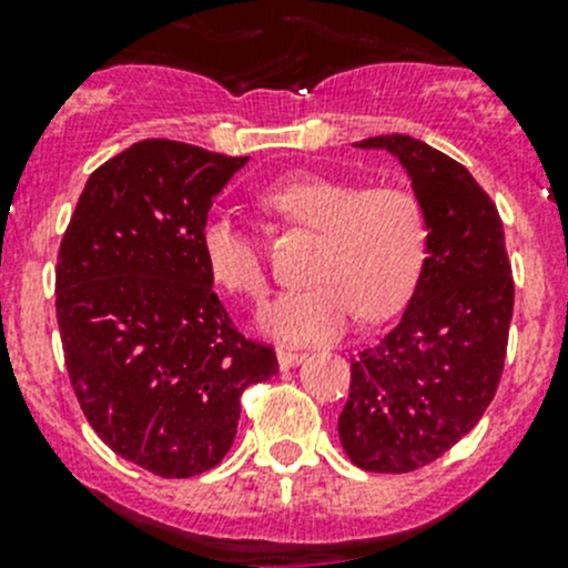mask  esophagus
Wrapping results in <instances>:
<instances>
[{
    "mask_svg": "<svg viewBox=\"0 0 568 568\" xmlns=\"http://www.w3.org/2000/svg\"><path fill=\"white\" fill-rule=\"evenodd\" d=\"M305 359V354L302 352H291V348H277V365L280 368H296V365Z\"/></svg>",
    "mask_w": 568,
    "mask_h": 568,
    "instance_id": "obj_1",
    "label": "esophagus"
}]
</instances>
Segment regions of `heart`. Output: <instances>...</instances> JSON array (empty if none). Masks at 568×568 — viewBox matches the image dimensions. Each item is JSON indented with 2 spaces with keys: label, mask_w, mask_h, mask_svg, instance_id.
<instances>
[{
  "label": "heart",
  "mask_w": 568,
  "mask_h": 568,
  "mask_svg": "<svg viewBox=\"0 0 568 568\" xmlns=\"http://www.w3.org/2000/svg\"><path fill=\"white\" fill-rule=\"evenodd\" d=\"M263 209L318 231L311 280L257 313V326L285 343H326L357 318L398 313L415 294L428 261V216L409 189H359L337 178L300 173L272 183ZM200 255L222 291L247 300L266 294L261 250L227 216L200 227Z\"/></svg>",
  "instance_id": "b5f03b06"
}]
</instances>
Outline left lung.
Wrapping results in <instances>:
<instances>
[{"label":"left lung","instance_id":"1","mask_svg":"<svg viewBox=\"0 0 568 568\" xmlns=\"http://www.w3.org/2000/svg\"><path fill=\"white\" fill-rule=\"evenodd\" d=\"M387 151L428 216V261L398 324L352 359L337 417L346 456L412 473L454 448L495 398L514 313L503 222L467 168L406 134L354 142Z\"/></svg>","mask_w":568,"mask_h":568}]
</instances>
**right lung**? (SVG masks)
Masks as SVG:
<instances>
[{
	"instance_id": "obj_1",
	"label": "right lung",
	"mask_w": 568,
	"mask_h": 568,
	"mask_svg": "<svg viewBox=\"0 0 568 568\" xmlns=\"http://www.w3.org/2000/svg\"><path fill=\"white\" fill-rule=\"evenodd\" d=\"M250 156L142 140L84 183L57 257V324L93 432L162 478L216 467L242 393L277 374L239 335L200 255L214 197Z\"/></svg>"
}]
</instances>
